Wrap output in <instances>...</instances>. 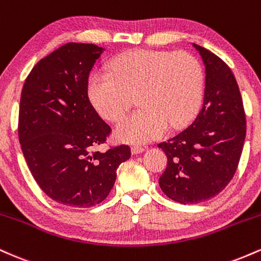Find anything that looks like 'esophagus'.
Here are the masks:
<instances>
[{"label": "esophagus", "mask_w": 261, "mask_h": 261, "mask_svg": "<svg viewBox=\"0 0 261 261\" xmlns=\"http://www.w3.org/2000/svg\"><path fill=\"white\" fill-rule=\"evenodd\" d=\"M143 151H145V148L141 147V146H133V147H131V152H133V154H140L142 153Z\"/></svg>", "instance_id": "esophagus-1"}]
</instances>
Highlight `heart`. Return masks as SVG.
<instances>
[{
  "instance_id": "heart-1",
  "label": "heart",
  "mask_w": 261,
  "mask_h": 261,
  "mask_svg": "<svg viewBox=\"0 0 261 261\" xmlns=\"http://www.w3.org/2000/svg\"><path fill=\"white\" fill-rule=\"evenodd\" d=\"M88 95L108 121H120L134 103L141 107L118 125L122 142L146 143L168 127L180 128L199 112L203 98V71L191 54L139 49L116 56L110 73L94 71Z\"/></svg>"
}]
</instances>
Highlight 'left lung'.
<instances>
[{"label": "left lung", "instance_id": "obj_1", "mask_svg": "<svg viewBox=\"0 0 261 261\" xmlns=\"http://www.w3.org/2000/svg\"><path fill=\"white\" fill-rule=\"evenodd\" d=\"M193 45L205 65L203 106L190 126L158 145L168 158L160 187L169 199L184 205L211 199L228 185L247 133L234 74L214 53Z\"/></svg>", "mask_w": 261, "mask_h": 261}]
</instances>
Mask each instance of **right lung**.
Segmentation results:
<instances>
[{"label":"right lung","instance_id":"right-lung-1","mask_svg":"<svg viewBox=\"0 0 261 261\" xmlns=\"http://www.w3.org/2000/svg\"><path fill=\"white\" fill-rule=\"evenodd\" d=\"M104 47L68 43L33 67L22 89L18 137L33 178L54 201L92 207L109 195L126 145L95 151L112 128L88 98V77Z\"/></svg>","mask_w":261,"mask_h":261}]
</instances>
